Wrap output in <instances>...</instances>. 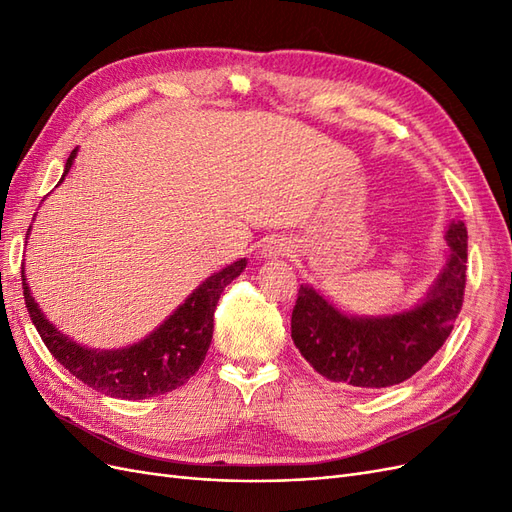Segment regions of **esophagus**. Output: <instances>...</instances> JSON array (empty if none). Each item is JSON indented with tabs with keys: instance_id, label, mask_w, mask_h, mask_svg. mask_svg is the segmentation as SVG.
I'll list each match as a JSON object with an SVG mask.
<instances>
[{
	"instance_id": "1",
	"label": "esophagus",
	"mask_w": 512,
	"mask_h": 512,
	"mask_svg": "<svg viewBox=\"0 0 512 512\" xmlns=\"http://www.w3.org/2000/svg\"><path fill=\"white\" fill-rule=\"evenodd\" d=\"M292 247L290 241H286L284 237H271L262 245V254L267 258H280V256H290Z\"/></svg>"
}]
</instances>
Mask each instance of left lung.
I'll return each mask as SVG.
<instances>
[{
    "label": "left lung",
    "instance_id": "8db88e82",
    "mask_svg": "<svg viewBox=\"0 0 512 512\" xmlns=\"http://www.w3.org/2000/svg\"><path fill=\"white\" fill-rule=\"evenodd\" d=\"M448 258L427 299L408 312L382 318L346 316L312 286H301L292 309V339L320 376L356 389H384L412 378L446 337L466 290L468 230H446Z\"/></svg>",
    "mask_w": 512,
    "mask_h": 512
}]
</instances>
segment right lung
<instances>
[{"label":"right lung","instance_id":"obj_1","mask_svg":"<svg viewBox=\"0 0 512 512\" xmlns=\"http://www.w3.org/2000/svg\"><path fill=\"white\" fill-rule=\"evenodd\" d=\"M74 158L76 149L70 153L59 183L68 175ZM245 265V258H241L207 277L156 331L138 344L119 350H91L59 333L44 318L32 292H29L25 271L21 277L29 318L38 329L44 346L72 376L104 395L119 399H147L177 389L203 365L213 337L215 305H218L224 288L241 275Z\"/></svg>","mask_w":512,"mask_h":512}]
</instances>
